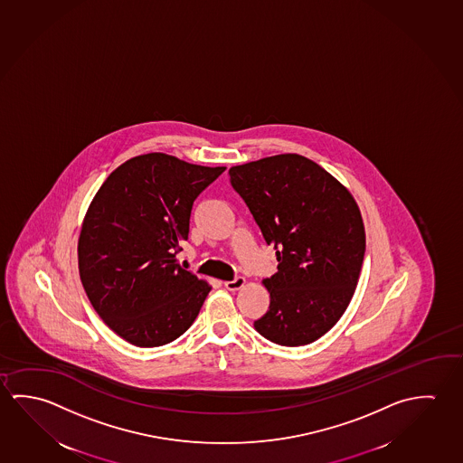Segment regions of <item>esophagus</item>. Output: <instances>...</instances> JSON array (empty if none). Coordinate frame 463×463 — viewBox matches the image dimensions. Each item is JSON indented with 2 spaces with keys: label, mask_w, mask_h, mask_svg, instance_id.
Listing matches in <instances>:
<instances>
[{
  "label": "esophagus",
  "mask_w": 463,
  "mask_h": 463,
  "mask_svg": "<svg viewBox=\"0 0 463 463\" xmlns=\"http://www.w3.org/2000/svg\"><path fill=\"white\" fill-rule=\"evenodd\" d=\"M224 286H226L228 290H232V292H234V290H239V288H242L243 286H245V279H243L242 276H237L235 279L226 280V282H224Z\"/></svg>",
  "instance_id": "obj_1"
}]
</instances>
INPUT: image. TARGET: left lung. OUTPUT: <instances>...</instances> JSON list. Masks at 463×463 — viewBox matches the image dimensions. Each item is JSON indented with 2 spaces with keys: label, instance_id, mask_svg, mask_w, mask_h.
Wrapping results in <instances>:
<instances>
[{
  "label": "left lung",
  "instance_id": "1",
  "mask_svg": "<svg viewBox=\"0 0 463 463\" xmlns=\"http://www.w3.org/2000/svg\"><path fill=\"white\" fill-rule=\"evenodd\" d=\"M229 175L278 260V273L263 280L269 310L253 326L286 347L317 341L347 310L362 271L364 226L355 198L297 153L232 166Z\"/></svg>",
  "mask_w": 463,
  "mask_h": 463
}]
</instances>
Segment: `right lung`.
Masks as SVG:
<instances>
[{"label": "right lung", "mask_w": 463, "mask_h": 463, "mask_svg": "<svg viewBox=\"0 0 463 463\" xmlns=\"http://www.w3.org/2000/svg\"><path fill=\"white\" fill-rule=\"evenodd\" d=\"M224 166L146 153L116 167L85 213L79 274L109 329L137 347L177 339L197 318L212 286L179 265L195 198Z\"/></svg>", "instance_id": "obj_1"}]
</instances>
